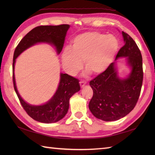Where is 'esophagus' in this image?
<instances>
[{
    "label": "esophagus",
    "mask_w": 155,
    "mask_h": 155,
    "mask_svg": "<svg viewBox=\"0 0 155 155\" xmlns=\"http://www.w3.org/2000/svg\"><path fill=\"white\" fill-rule=\"evenodd\" d=\"M79 83H80L81 87H83L84 86V85L86 84V82H85V81H80Z\"/></svg>",
    "instance_id": "1"
}]
</instances>
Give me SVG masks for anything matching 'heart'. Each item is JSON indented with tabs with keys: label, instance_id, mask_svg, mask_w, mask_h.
<instances>
[{
	"label": "heart",
	"instance_id": "heart-1",
	"mask_svg": "<svg viewBox=\"0 0 155 155\" xmlns=\"http://www.w3.org/2000/svg\"><path fill=\"white\" fill-rule=\"evenodd\" d=\"M118 47L119 42L113 35H106L97 31L83 32L72 38L71 48H65L62 52V68L74 77L81 70L83 61L85 76L90 73L100 75L110 67Z\"/></svg>",
	"mask_w": 155,
	"mask_h": 155
}]
</instances>
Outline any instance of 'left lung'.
Masks as SVG:
<instances>
[{
	"mask_svg": "<svg viewBox=\"0 0 155 155\" xmlns=\"http://www.w3.org/2000/svg\"><path fill=\"white\" fill-rule=\"evenodd\" d=\"M124 46L115 60L126 58L130 72L126 78L118 77L116 62L104 73L98 75L89 84L93 96L88 108L94 116L104 121H114L126 116L135 107L140 96L143 80V58L136 42L122 32Z\"/></svg>",
	"mask_w": 155,
	"mask_h": 155,
	"instance_id": "8db88e82",
	"label": "left lung"
}]
</instances>
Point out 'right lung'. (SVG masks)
<instances>
[{
	"label": "right lung",
	"mask_w": 155,
	"mask_h": 155,
	"mask_svg": "<svg viewBox=\"0 0 155 155\" xmlns=\"http://www.w3.org/2000/svg\"><path fill=\"white\" fill-rule=\"evenodd\" d=\"M69 28V25L39 26L23 37L14 52L12 74L15 91L27 113L40 123H53L64 117L69 108L70 98L81 89L79 81L67 74L61 73L58 88L51 99L43 104H30L22 99L16 88L14 72L16 59L22 52L38 43H47L54 46L57 54H59L63 47L64 38Z\"/></svg>",
	"instance_id": "add662e5"
}]
</instances>
